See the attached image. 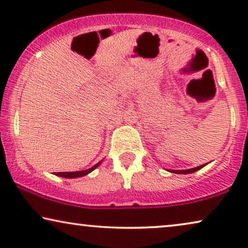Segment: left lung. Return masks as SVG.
<instances>
[{
	"instance_id": "obj_1",
	"label": "left lung",
	"mask_w": 248,
	"mask_h": 248,
	"mask_svg": "<svg viewBox=\"0 0 248 248\" xmlns=\"http://www.w3.org/2000/svg\"><path fill=\"white\" fill-rule=\"evenodd\" d=\"M206 165V164H205ZM205 165H201V166H198V167L195 168H191V169H187V170H169L171 172H175V174H191V172H194L196 170H199V169H201L204 167Z\"/></svg>"
}]
</instances>
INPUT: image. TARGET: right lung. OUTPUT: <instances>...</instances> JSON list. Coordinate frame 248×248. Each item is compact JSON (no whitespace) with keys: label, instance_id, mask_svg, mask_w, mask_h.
Instances as JSON below:
<instances>
[{"label":"right lung","instance_id":"right-lung-1","mask_svg":"<svg viewBox=\"0 0 248 248\" xmlns=\"http://www.w3.org/2000/svg\"><path fill=\"white\" fill-rule=\"evenodd\" d=\"M99 161L98 164H96L94 166H93V167L87 169V170H80V171H69V172H55V175L60 176V177H64V178H77V177H82V176H86L87 174H89V172H91L93 170V169H96L98 166L100 165Z\"/></svg>","mask_w":248,"mask_h":248}]
</instances>
